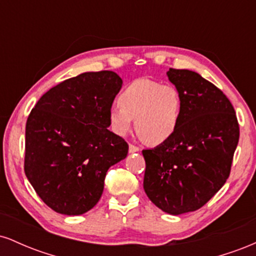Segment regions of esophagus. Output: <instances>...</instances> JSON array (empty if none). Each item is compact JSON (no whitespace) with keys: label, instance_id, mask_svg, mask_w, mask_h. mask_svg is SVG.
I'll use <instances>...</instances> for the list:
<instances>
[{"label":"esophagus","instance_id":"1","mask_svg":"<svg viewBox=\"0 0 256 256\" xmlns=\"http://www.w3.org/2000/svg\"><path fill=\"white\" fill-rule=\"evenodd\" d=\"M128 152H140V148H138V146H134V144H130L128 146Z\"/></svg>","mask_w":256,"mask_h":256}]
</instances>
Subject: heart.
<instances>
[{
	"mask_svg": "<svg viewBox=\"0 0 256 256\" xmlns=\"http://www.w3.org/2000/svg\"><path fill=\"white\" fill-rule=\"evenodd\" d=\"M183 110L180 92L173 85H162L152 79L131 82L119 95V106L108 112L112 131L126 136L134 126L150 146H158L174 136Z\"/></svg>",
	"mask_w": 256,
	"mask_h": 256,
	"instance_id": "heart-1",
	"label": "heart"
}]
</instances>
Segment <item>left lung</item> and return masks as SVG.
<instances>
[{"label":"left lung","mask_w":256,"mask_h":256,"mask_svg":"<svg viewBox=\"0 0 256 256\" xmlns=\"http://www.w3.org/2000/svg\"><path fill=\"white\" fill-rule=\"evenodd\" d=\"M167 76L180 92L182 118L171 140L142 152L143 188L156 207L178 216L201 208L225 184L240 126L230 100L198 73L170 68Z\"/></svg>","instance_id":"left-lung-1"}]
</instances>
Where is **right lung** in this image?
Returning a JSON list of instances; mask_svg holds the SVG:
<instances>
[{"label":"right lung","mask_w":256,"mask_h":256,"mask_svg":"<svg viewBox=\"0 0 256 256\" xmlns=\"http://www.w3.org/2000/svg\"><path fill=\"white\" fill-rule=\"evenodd\" d=\"M122 80L116 72H85L61 82L38 100L26 122L24 170L52 210L79 216L104 192L108 168L128 144L108 130V112Z\"/></svg>","instance_id":"obj_1"}]
</instances>
